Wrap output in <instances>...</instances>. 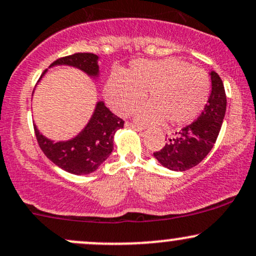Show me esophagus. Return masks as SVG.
I'll return each instance as SVG.
<instances>
[{
  "label": "esophagus",
  "instance_id": "obj_1",
  "mask_svg": "<svg viewBox=\"0 0 256 256\" xmlns=\"http://www.w3.org/2000/svg\"><path fill=\"white\" fill-rule=\"evenodd\" d=\"M125 126H126V128H134V130H137V131L144 130V128H142V126L136 125V124H132V122H128V121L125 124Z\"/></svg>",
  "mask_w": 256,
  "mask_h": 256
}]
</instances>
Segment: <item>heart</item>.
Returning <instances> with one entry per match:
<instances>
[{
    "label": "heart",
    "mask_w": 256,
    "mask_h": 256,
    "mask_svg": "<svg viewBox=\"0 0 256 256\" xmlns=\"http://www.w3.org/2000/svg\"><path fill=\"white\" fill-rule=\"evenodd\" d=\"M147 90L150 103L138 110V119L152 124L166 119L170 125L179 126L202 112L211 93V80L204 70L169 58L134 61L125 76L112 74L106 86L110 106L120 114L138 106Z\"/></svg>",
    "instance_id": "b5f03b06"
}]
</instances>
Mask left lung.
Returning a JSON list of instances; mask_svg holds the SVG:
<instances>
[{"mask_svg": "<svg viewBox=\"0 0 256 256\" xmlns=\"http://www.w3.org/2000/svg\"><path fill=\"white\" fill-rule=\"evenodd\" d=\"M211 96L200 116L168 138L162 150L153 153L156 160L170 170L184 172L198 166L208 154L218 137L227 96L222 80L214 71L211 72Z\"/></svg>", "mask_w": 256, "mask_h": 256, "instance_id": "1", "label": "left lung"}]
</instances>
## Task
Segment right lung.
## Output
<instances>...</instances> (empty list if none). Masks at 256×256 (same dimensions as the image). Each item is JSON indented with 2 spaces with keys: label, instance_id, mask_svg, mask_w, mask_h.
Segmentation results:
<instances>
[{
  "label": "right lung",
  "instance_id": "obj_1",
  "mask_svg": "<svg viewBox=\"0 0 256 256\" xmlns=\"http://www.w3.org/2000/svg\"><path fill=\"white\" fill-rule=\"evenodd\" d=\"M55 64H68L82 70L90 76L99 74L98 56L92 52H77L54 61ZM45 71L42 72V74ZM124 128V120L112 114L103 102L96 103L90 122L74 138L64 142L48 140L34 126L39 147L48 158L64 170L76 176L90 174L96 170L112 152L114 135Z\"/></svg>",
  "mask_w": 256,
  "mask_h": 256
}]
</instances>
